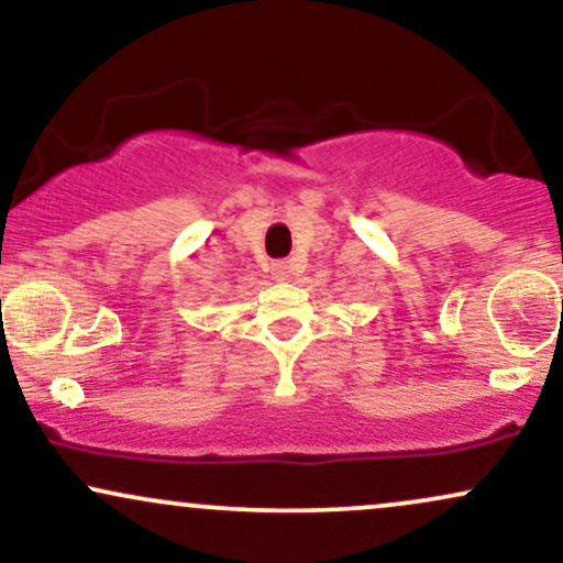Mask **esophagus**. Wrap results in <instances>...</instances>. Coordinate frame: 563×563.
Listing matches in <instances>:
<instances>
[{"label":"esophagus","mask_w":563,"mask_h":563,"mask_svg":"<svg viewBox=\"0 0 563 563\" xmlns=\"http://www.w3.org/2000/svg\"><path fill=\"white\" fill-rule=\"evenodd\" d=\"M271 276H274L276 282L292 279V263H289V261H276V263H271Z\"/></svg>","instance_id":"obj_1"}]
</instances>
